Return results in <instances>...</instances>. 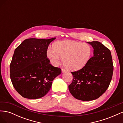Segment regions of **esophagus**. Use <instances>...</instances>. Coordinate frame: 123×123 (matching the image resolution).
<instances>
[{"label":"esophagus","mask_w":123,"mask_h":123,"mask_svg":"<svg viewBox=\"0 0 123 123\" xmlns=\"http://www.w3.org/2000/svg\"><path fill=\"white\" fill-rule=\"evenodd\" d=\"M62 73H64V72H66L67 71L65 69H64V68H62Z\"/></svg>","instance_id":"obj_1"}]
</instances>
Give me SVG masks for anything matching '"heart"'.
<instances>
[{
  "mask_svg": "<svg viewBox=\"0 0 123 123\" xmlns=\"http://www.w3.org/2000/svg\"><path fill=\"white\" fill-rule=\"evenodd\" d=\"M92 55V47L89 44L75 41H62L56 43L53 49H48L47 56L55 66H58L62 58L69 69L78 70L83 68Z\"/></svg>",
  "mask_w": 123,
  "mask_h": 123,
  "instance_id": "b5f03b06",
  "label": "heart"
}]
</instances>
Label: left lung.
<instances>
[{"instance_id": "left-lung-1", "label": "left lung", "mask_w": 123, "mask_h": 123, "mask_svg": "<svg viewBox=\"0 0 123 123\" xmlns=\"http://www.w3.org/2000/svg\"><path fill=\"white\" fill-rule=\"evenodd\" d=\"M93 48V56L83 68L71 72L70 93L75 98L89 101L98 98L108 88L113 75L111 52L98 42H88Z\"/></svg>"}]
</instances>
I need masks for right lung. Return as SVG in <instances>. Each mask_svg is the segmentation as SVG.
<instances>
[{
    "label": "right lung",
    "instance_id": "1",
    "mask_svg": "<svg viewBox=\"0 0 123 123\" xmlns=\"http://www.w3.org/2000/svg\"><path fill=\"white\" fill-rule=\"evenodd\" d=\"M56 38L25 39L15 50L10 66L13 87L23 97L37 99L50 90L52 81L62 72L50 64L48 46Z\"/></svg>",
    "mask_w": 123,
    "mask_h": 123
}]
</instances>
